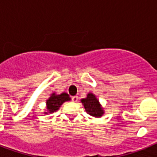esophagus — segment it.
Listing matches in <instances>:
<instances>
[{
  "mask_svg": "<svg viewBox=\"0 0 157 157\" xmlns=\"http://www.w3.org/2000/svg\"><path fill=\"white\" fill-rule=\"evenodd\" d=\"M71 100L73 101V102H77V101H78V97H77V96H73V97L71 98Z\"/></svg>",
  "mask_w": 157,
  "mask_h": 157,
  "instance_id": "obj_1",
  "label": "esophagus"
}]
</instances>
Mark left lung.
<instances>
[{"mask_svg":"<svg viewBox=\"0 0 157 157\" xmlns=\"http://www.w3.org/2000/svg\"><path fill=\"white\" fill-rule=\"evenodd\" d=\"M85 109L89 114L94 117H100L103 114V110L101 107L99 102L93 94H88L87 98L81 100Z\"/></svg>","mask_w":157,"mask_h":157,"instance_id":"1","label":"left lung"}]
</instances>
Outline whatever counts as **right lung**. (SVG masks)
<instances>
[{
	"label": "right lung",
	"instance_id": "obj_1",
	"mask_svg": "<svg viewBox=\"0 0 157 157\" xmlns=\"http://www.w3.org/2000/svg\"><path fill=\"white\" fill-rule=\"evenodd\" d=\"M71 98H69V95L67 93H63L59 95H56L55 94H53L47 101H46V105H47L48 112H54L59 109L64 102L70 100ZM47 113V112H45Z\"/></svg>",
	"mask_w": 157,
	"mask_h": 157
}]
</instances>
